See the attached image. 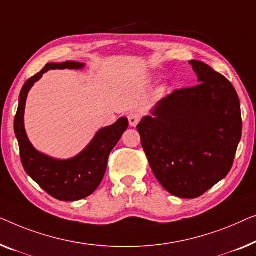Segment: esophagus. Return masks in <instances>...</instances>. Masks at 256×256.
Listing matches in <instances>:
<instances>
[{"label": "esophagus", "instance_id": "34e87169", "mask_svg": "<svg viewBox=\"0 0 256 256\" xmlns=\"http://www.w3.org/2000/svg\"><path fill=\"white\" fill-rule=\"evenodd\" d=\"M140 120H142V117H140L139 114L131 112V114H128V123H130V126H136V125L139 124Z\"/></svg>", "mask_w": 256, "mask_h": 256}]
</instances>
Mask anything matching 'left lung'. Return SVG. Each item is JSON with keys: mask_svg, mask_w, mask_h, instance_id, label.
I'll return each mask as SVG.
<instances>
[{"mask_svg": "<svg viewBox=\"0 0 256 256\" xmlns=\"http://www.w3.org/2000/svg\"><path fill=\"white\" fill-rule=\"evenodd\" d=\"M190 64L200 84L169 94L136 126L153 174L181 198L202 196L228 174L242 131L231 82L202 61Z\"/></svg>", "mask_w": 256, "mask_h": 256, "instance_id": "8db88e82", "label": "left lung"}]
</instances>
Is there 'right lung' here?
Returning <instances> with one entry per match:
<instances>
[{"instance_id": "right-lung-1", "label": "right lung", "mask_w": 256, "mask_h": 256, "mask_svg": "<svg viewBox=\"0 0 256 256\" xmlns=\"http://www.w3.org/2000/svg\"><path fill=\"white\" fill-rule=\"evenodd\" d=\"M84 64L66 61L48 64L42 70L25 82L20 90V104L15 116V133L18 140L22 164L42 189L59 200L73 202L88 197L98 188L106 174L111 150L120 142L128 126V118H120L111 126L104 128L84 152L70 160H54L37 152L28 142L24 130V109L28 92L42 75L48 70H78Z\"/></svg>"}]
</instances>
